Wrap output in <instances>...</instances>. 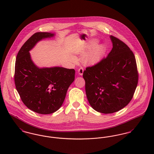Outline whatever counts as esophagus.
Here are the masks:
<instances>
[{"mask_svg":"<svg viewBox=\"0 0 154 154\" xmlns=\"http://www.w3.org/2000/svg\"><path fill=\"white\" fill-rule=\"evenodd\" d=\"M78 72H79V74L80 75H82V74H83V72H84V69H83L82 67H80V68L79 69Z\"/></svg>","mask_w":154,"mask_h":154,"instance_id":"1","label":"esophagus"}]
</instances>
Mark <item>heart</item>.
Masks as SVG:
<instances>
[{"instance_id": "1", "label": "heart", "mask_w": 154, "mask_h": 154, "mask_svg": "<svg viewBox=\"0 0 154 154\" xmlns=\"http://www.w3.org/2000/svg\"><path fill=\"white\" fill-rule=\"evenodd\" d=\"M98 41L96 39H92L83 47L79 54H83V62L85 64H95L100 62L105 53V47L103 44H98Z\"/></svg>"}]
</instances>
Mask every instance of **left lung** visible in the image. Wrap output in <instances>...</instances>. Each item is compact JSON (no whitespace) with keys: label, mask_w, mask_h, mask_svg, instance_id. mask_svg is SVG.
Listing matches in <instances>:
<instances>
[{"label":"left lung","mask_w":154,"mask_h":154,"mask_svg":"<svg viewBox=\"0 0 154 154\" xmlns=\"http://www.w3.org/2000/svg\"><path fill=\"white\" fill-rule=\"evenodd\" d=\"M110 38L113 48L108 56L83 72L91 106L105 114L118 112L128 104L138 79L133 52L117 38Z\"/></svg>","instance_id":"left-lung-1"}]
</instances>
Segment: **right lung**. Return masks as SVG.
Instances as JSON below:
<instances>
[{"instance_id":"add662e5","label":"right lung","mask_w":154,"mask_h":154,"mask_svg":"<svg viewBox=\"0 0 154 154\" xmlns=\"http://www.w3.org/2000/svg\"><path fill=\"white\" fill-rule=\"evenodd\" d=\"M54 35L52 32L35 33L22 46L16 57V90L28 108L39 114H51L60 108L75 78L74 69L59 66L39 67L31 59L29 51L36 44Z\"/></svg>"}]
</instances>
